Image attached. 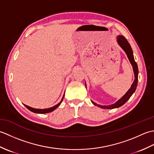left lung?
I'll use <instances>...</instances> for the list:
<instances>
[{
	"instance_id": "8db88e82",
	"label": "left lung",
	"mask_w": 154,
	"mask_h": 154,
	"mask_svg": "<svg viewBox=\"0 0 154 154\" xmlns=\"http://www.w3.org/2000/svg\"><path fill=\"white\" fill-rule=\"evenodd\" d=\"M117 42H118V43H119V44L120 45V46L123 49L124 51L126 52L128 58L129 59L130 62L131 63V64L132 65L135 79H134V81L131 87H130V89L128 91V92L125 94H124V95L122 98H121L120 99L118 100L116 103L112 104V105L102 106V105H99V104H97L95 103H94L92 101V103L94 104V105H97V106L102 108V109H115V108H118V107L122 106L123 104H125L126 101L130 99V97L132 95V94L135 92V91L136 89L137 85H138V65H137L136 62L134 60V58L133 51H132V50L131 48V46H130V44L128 42L126 39L124 38L123 35H119V36L117 37Z\"/></svg>"
}]
</instances>
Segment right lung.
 Returning <instances> with one entry per match:
<instances>
[{
    "label": "right lung",
    "mask_w": 154,
    "mask_h": 154,
    "mask_svg": "<svg viewBox=\"0 0 154 154\" xmlns=\"http://www.w3.org/2000/svg\"><path fill=\"white\" fill-rule=\"evenodd\" d=\"M63 97L62 98V100H61V102L60 103H58L57 104H56V105L51 107V108H50V109H33V108H32L30 106H28L27 105H25V106L27 108V109L28 110H30V111H32V112H35V113H39V114H44V113H48V112H52V111L54 110L55 109H57V108L60 105V104L61 103L62 100H63Z\"/></svg>",
    "instance_id": "add662e5"
}]
</instances>
